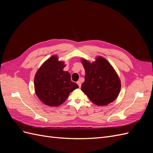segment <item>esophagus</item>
<instances>
[{
    "mask_svg": "<svg viewBox=\"0 0 153 153\" xmlns=\"http://www.w3.org/2000/svg\"><path fill=\"white\" fill-rule=\"evenodd\" d=\"M77 84L78 85V86H79V87H81V85H82V84H81L80 81H78V82H77Z\"/></svg>",
    "mask_w": 153,
    "mask_h": 153,
    "instance_id": "obj_1",
    "label": "esophagus"
}]
</instances>
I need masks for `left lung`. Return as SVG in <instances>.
Listing matches in <instances>:
<instances>
[{
  "label": "left lung",
  "instance_id": "8db88e82",
  "mask_svg": "<svg viewBox=\"0 0 153 153\" xmlns=\"http://www.w3.org/2000/svg\"><path fill=\"white\" fill-rule=\"evenodd\" d=\"M82 62L85 71L82 91L97 105L112 103L121 90V81L112 66L101 57L92 63L84 59H82Z\"/></svg>",
  "mask_w": 153,
  "mask_h": 153
}]
</instances>
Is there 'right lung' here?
<instances>
[{"mask_svg":"<svg viewBox=\"0 0 153 153\" xmlns=\"http://www.w3.org/2000/svg\"><path fill=\"white\" fill-rule=\"evenodd\" d=\"M64 62L52 56L45 61L34 77V89L37 96L45 105H61L70 92L78 88L71 80L70 73L63 70Z\"/></svg>","mask_w":153,"mask_h":153,"instance_id":"1","label":"right lung"}]
</instances>
